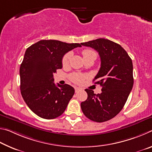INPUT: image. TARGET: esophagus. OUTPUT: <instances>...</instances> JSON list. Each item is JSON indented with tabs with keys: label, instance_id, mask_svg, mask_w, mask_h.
<instances>
[{
	"label": "esophagus",
	"instance_id": "34e87169",
	"mask_svg": "<svg viewBox=\"0 0 152 152\" xmlns=\"http://www.w3.org/2000/svg\"><path fill=\"white\" fill-rule=\"evenodd\" d=\"M80 88H78V87H75V92H78L79 91H81Z\"/></svg>",
	"mask_w": 152,
	"mask_h": 152
}]
</instances>
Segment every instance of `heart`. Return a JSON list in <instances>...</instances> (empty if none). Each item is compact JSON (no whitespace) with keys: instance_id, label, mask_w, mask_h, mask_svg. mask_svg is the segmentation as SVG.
I'll use <instances>...</instances> for the list:
<instances>
[{"instance_id":"b5f03b06","label":"heart","mask_w":152,"mask_h":152,"mask_svg":"<svg viewBox=\"0 0 152 152\" xmlns=\"http://www.w3.org/2000/svg\"><path fill=\"white\" fill-rule=\"evenodd\" d=\"M82 54L83 56L84 59L89 58V57H94L95 58H96V53L94 51L90 50V49H85L82 51ZM71 54L70 53H66V55H64L62 59V64L63 66H66L67 64H68L69 60H70ZM86 76L83 75V74H77V73H74L72 74L70 76V78L72 82L76 84H81L83 82L84 80L86 78Z\"/></svg>"}]
</instances>
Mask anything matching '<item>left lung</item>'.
<instances>
[{"mask_svg": "<svg viewBox=\"0 0 152 152\" xmlns=\"http://www.w3.org/2000/svg\"><path fill=\"white\" fill-rule=\"evenodd\" d=\"M94 49L101 58V68L94 80L102 86L101 94L86 88L88 98L81 102L84 115L93 121L102 123L113 119L124 107L133 85V63L124 49L104 38L81 43Z\"/></svg>", "mask_w": 152, "mask_h": 152, "instance_id": "1", "label": "left lung"}]
</instances>
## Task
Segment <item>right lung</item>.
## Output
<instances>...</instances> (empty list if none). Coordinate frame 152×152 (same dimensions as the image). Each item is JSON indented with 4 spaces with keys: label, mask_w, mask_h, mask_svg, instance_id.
I'll use <instances>...</instances> for the list:
<instances>
[{
    "label": "right lung",
    "mask_w": 152,
    "mask_h": 152,
    "mask_svg": "<svg viewBox=\"0 0 152 152\" xmlns=\"http://www.w3.org/2000/svg\"><path fill=\"white\" fill-rule=\"evenodd\" d=\"M80 43L41 40L27 49L20 66V93L32 111L52 119L62 114L74 94L72 86H56L53 74L62 68L63 56Z\"/></svg>",
    "instance_id": "right-lung-1"
}]
</instances>
